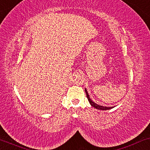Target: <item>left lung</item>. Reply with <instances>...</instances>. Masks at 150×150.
<instances>
[{
  "label": "left lung",
  "mask_w": 150,
  "mask_h": 150,
  "mask_svg": "<svg viewBox=\"0 0 150 150\" xmlns=\"http://www.w3.org/2000/svg\"><path fill=\"white\" fill-rule=\"evenodd\" d=\"M85 92H86V95H87V98L88 100H89L90 104H91V105L93 106V107L96 108V109H98V110H109V109H111V108H113V106H112V107H106V106H100V105H98V104H96L95 102H93L91 99H90L89 94H88V92L87 91V89H85Z\"/></svg>",
  "instance_id": "left-lung-1"
}]
</instances>
